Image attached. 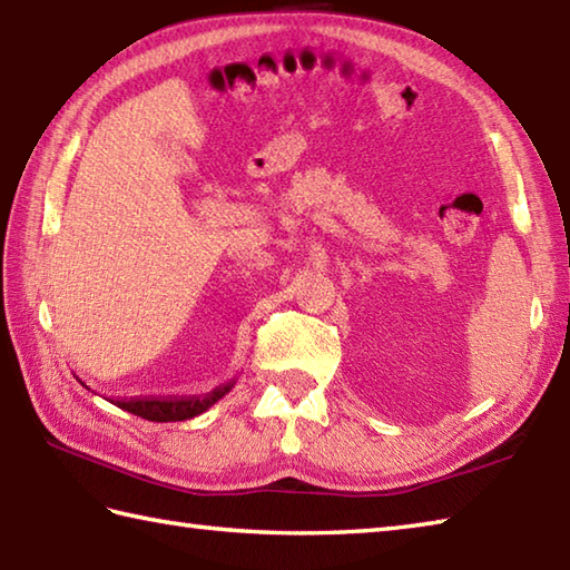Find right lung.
I'll use <instances>...</instances> for the list:
<instances>
[{
  "label": "right lung",
  "instance_id": "right-lung-1",
  "mask_svg": "<svg viewBox=\"0 0 570 570\" xmlns=\"http://www.w3.org/2000/svg\"><path fill=\"white\" fill-rule=\"evenodd\" d=\"M235 380L223 386H215L210 394L205 396H180V399H129V402H117L119 409L129 411V414L141 416L147 421H188L193 416H200L203 411H208L213 404L233 390Z\"/></svg>",
  "mask_w": 570,
  "mask_h": 570
}]
</instances>
